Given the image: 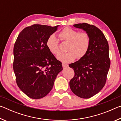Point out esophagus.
<instances>
[{
  "label": "esophagus",
  "mask_w": 121,
  "mask_h": 121,
  "mask_svg": "<svg viewBox=\"0 0 121 121\" xmlns=\"http://www.w3.org/2000/svg\"><path fill=\"white\" fill-rule=\"evenodd\" d=\"M62 67L63 68H67V67H68V64H66V63H62Z\"/></svg>",
  "instance_id": "1"
}]
</instances>
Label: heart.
<instances>
[{
	"mask_svg": "<svg viewBox=\"0 0 121 121\" xmlns=\"http://www.w3.org/2000/svg\"><path fill=\"white\" fill-rule=\"evenodd\" d=\"M59 37L63 41L68 42L65 53H60L57 59L63 63L71 62L76 58L81 59L85 56L90 45L89 35L86 32H80L69 27L63 29L59 34ZM46 46L49 51L54 55L60 52L59 42L54 34L49 36L46 41Z\"/></svg>",
	"mask_w": 121,
	"mask_h": 121,
	"instance_id": "obj_1",
	"label": "heart"
}]
</instances>
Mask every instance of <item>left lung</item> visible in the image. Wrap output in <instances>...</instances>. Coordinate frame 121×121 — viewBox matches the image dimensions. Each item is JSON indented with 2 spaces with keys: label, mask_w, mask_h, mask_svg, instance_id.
Returning <instances> with one entry per match:
<instances>
[{
  "label": "left lung",
  "mask_w": 121,
  "mask_h": 121,
  "mask_svg": "<svg viewBox=\"0 0 121 121\" xmlns=\"http://www.w3.org/2000/svg\"><path fill=\"white\" fill-rule=\"evenodd\" d=\"M73 26L89 35L90 45L84 56L69 65L75 73L69 85L75 95L88 99L99 92L106 84L110 65L109 46L105 36L97 26L86 23Z\"/></svg>",
  "instance_id": "8db88e82"
}]
</instances>
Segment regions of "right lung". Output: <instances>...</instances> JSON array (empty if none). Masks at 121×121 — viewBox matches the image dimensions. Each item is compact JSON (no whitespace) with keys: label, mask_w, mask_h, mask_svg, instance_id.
<instances>
[{"label":"right lung","mask_w":121,"mask_h":121,"mask_svg":"<svg viewBox=\"0 0 121 121\" xmlns=\"http://www.w3.org/2000/svg\"><path fill=\"white\" fill-rule=\"evenodd\" d=\"M58 26H27L19 34L14 44L13 67L16 84L32 99H40L48 95L62 70V63L46 46L47 39Z\"/></svg>","instance_id":"add662e5"}]
</instances>
